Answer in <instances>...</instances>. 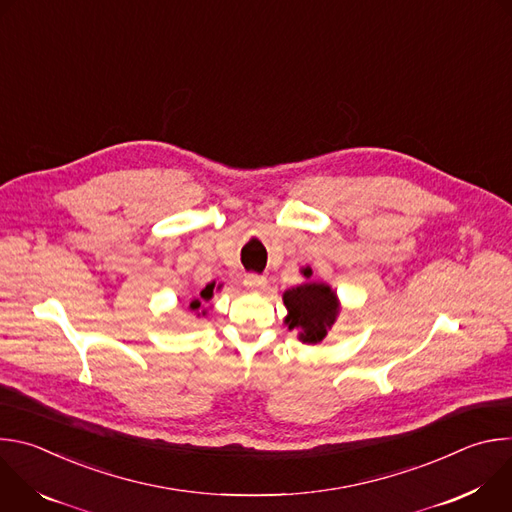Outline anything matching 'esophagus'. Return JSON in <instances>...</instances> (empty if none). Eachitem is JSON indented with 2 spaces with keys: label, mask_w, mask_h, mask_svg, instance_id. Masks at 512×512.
Masks as SVG:
<instances>
[{
  "label": "esophagus",
  "mask_w": 512,
  "mask_h": 512,
  "mask_svg": "<svg viewBox=\"0 0 512 512\" xmlns=\"http://www.w3.org/2000/svg\"><path fill=\"white\" fill-rule=\"evenodd\" d=\"M243 283H245L247 287H251V289H257V287H263V285L267 283V279H265L263 275H259V273H247L245 279H243Z\"/></svg>",
  "instance_id": "1"
}]
</instances>
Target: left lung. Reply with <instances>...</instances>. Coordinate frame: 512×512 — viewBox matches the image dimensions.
I'll return each instance as SVG.
<instances>
[{
  "mask_svg": "<svg viewBox=\"0 0 512 512\" xmlns=\"http://www.w3.org/2000/svg\"><path fill=\"white\" fill-rule=\"evenodd\" d=\"M304 275L310 277L312 269H304ZM283 304L289 312L285 318L289 330H302L300 338L312 344L326 336V328L334 324L338 314L336 294L326 283L318 281L287 289L283 294Z\"/></svg>",
  "mask_w": 512,
  "mask_h": 512,
  "instance_id": "obj_1",
  "label": "left lung"
}]
</instances>
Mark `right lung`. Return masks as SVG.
Here are the masks:
<instances>
[{"label":"right lung","mask_w":512,"mask_h":512,"mask_svg":"<svg viewBox=\"0 0 512 512\" xmlns=\"http://www.w3.org/2000/svg\"><path fill=\"white\" fill-rule=\"evenodd\" d=\"M212 289H214V283H208V285L200 291V298H202L204 302H208V300L212 298ZM190 308H192V310H198V308H200V300H194V302L190 304Z\"/></svg>","instance_id":"right-lung-1"}]
</instances>
